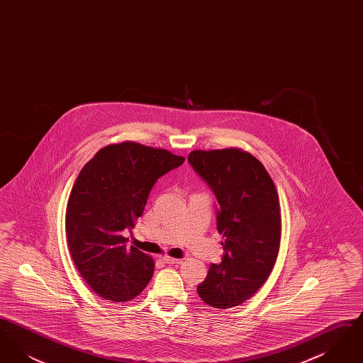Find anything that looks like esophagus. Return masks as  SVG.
<instances>
[{"label": "esophagus", "mask_w": 363, "mask_h": 363, "mask_svg": "<svg viewBox=\"0 0 363 363\" xmlns=\"http://www.w3.org/2000/svg\"><path fill=\"white\" fill-rule=\"evenodd\" d=\"M163 261H164L166 264H181V259H174V257H170V256H164Z\"/></svg>", "instance_id": "esophagus-1"}]
</instances>
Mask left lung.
Listing matches in <instances>:
<instances>
[{"label": "left lung", "mask_w": 363, "mask_h": 363, "mask_svg": "<svg viewBox=\"0 0 363 363\" xmlns=\"http://www.w3.org/2000/svg\"><path fill=\"white\" fill-rule=\"evenodd\" d=\"M188 162L218 200L216 227L225 237L222 262L211 264L197 293L216 309L238 306L277 261L281 220L275 184L259 159L237 148L193 151Z\"/></svg>", "instance_id": "8db88e82"}]
</instances>
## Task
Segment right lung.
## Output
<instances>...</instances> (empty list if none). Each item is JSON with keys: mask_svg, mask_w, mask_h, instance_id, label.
<instances>
[{"mask_svg": "<svg viewBox=\"0 0 363 363\" xmlns=\"http://www.w3.org/2000/svg\"><path fill=\"white\" fill-rule=\"evenodd\" d=\"M184 156L138 143L102 148L70 191L65 228L70 256L92 291L113 302L141 293L154 275V259L122 234L135 227L156 181L179 167Z\"/></svg>", "mask_w": 363, "mask_h": 363, "instance_id": "1", "label": "right lung"}]
</instances>
